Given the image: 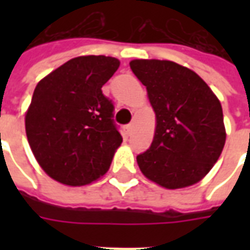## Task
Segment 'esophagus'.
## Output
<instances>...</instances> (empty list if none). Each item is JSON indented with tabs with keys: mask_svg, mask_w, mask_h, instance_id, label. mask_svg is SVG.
I'll return each instance as SVG.
<instances>
[{
	"mask_svg": "<svg viewBox=\"0 0 250 250\" xmlns=\"http://www.w3.org/2000/svg\"><path fill=\"white\" fill-rule=\"evenodd\" d=\"M132 128H134V125H127L125 127V134L127 135H131V132H132Z\"/></svg>",
	"mask_w": 250,
	"mask_h": 250,
	"instance_id": "34e87169",
	"label": "esophagus"
}]
</instances>
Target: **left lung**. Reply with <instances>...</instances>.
I'll list each match as a JSON object with an SVG mask.
<instances>
[{
  "label": "left lung",
  "mask_w": 250,
  "mask_h": 250,
  "mask_svg": "<svg viewBox=\"0 0 250 250\" xmlns=\"http://www.w3.org/2000/svg\"><path fill=\"white\" fill-rule=\"evenodd\" d=\"M157 116L151 146L136 157L141 171L166 188L197 184L220 158L226 134L220 100L201 77L167 60H132Z\"/></svg>",
  "instance_id": "obj_1"
}]
</instances>
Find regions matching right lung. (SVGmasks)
<instances>
[{"label": "right lung", "instance_id": "1", "mask_svg": "<svg viewBox=\"0 0 250 250\" xmlns=\"http://www.w3.org/2000/svg\"><path fill=\"white\" fill-rule=\"evenodd\" d=\"M119 64L115 57H75L37 84L25 130L39 165L57 182L83 186L109 168L123 138L102 87Z\"/></svg>", "mask_w": 250, "mask_h": 250}]
</instances>
